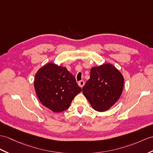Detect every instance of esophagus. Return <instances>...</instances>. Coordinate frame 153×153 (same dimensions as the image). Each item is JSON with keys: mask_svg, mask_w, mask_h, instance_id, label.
<instances>
[{"mask_svg": "<svg viewBox=\"0 0 153 153\" xmlns=\"http://www.w3.org/2000/svg\"><path fill=\"white\" fill-rule=\"evenodd\" d=\"M78 84H79V85L80 87H81V88H82L84 85V81H83V80H80V81H79V82H78Z\"/></svg>", "mask_w": 153, "mask_h": 153, "instance_id": "esophagus-1", "label": "esophagus"}]
</instances>
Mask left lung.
I'll return each instance as SVG.
<instances>
[{"instance_id":"8db88e82","label":"left lung","mask_w":153,"mask_h":153,"mask_svg":"<svg viewBox=\"0 0 153 153\" xmlns=\"http://www.w3.org/2000/svg\"><path fill=\"white\" fill-rule=\"evenodd\" d=\"M123 86L124 78L120 71L106 64L91 69L90 79L82 88V92L93 108L105 111L120 99Z\"/></svg>"}]
</instances>
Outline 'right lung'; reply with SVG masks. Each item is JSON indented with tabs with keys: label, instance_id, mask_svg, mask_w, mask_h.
I'll return each instance as SVG.
<instances>
[{
	"label": "right lung",
	"instance_id": "right-lung-1",
	"mask_svg": "<svg viewBox=\"0 0 153 153\" xmlns=\"http://www.w3.org/2000/svg\"><path fill=\"white\" fill-rule=\"evenodd\" d=\"M34 88L42 105L54 112L68 109L74 97L82 91L66 68L51 62L37 71Z\"/></svg>",
	"mask_w": 153,
	"mask_h": 153
}]
</instances>
